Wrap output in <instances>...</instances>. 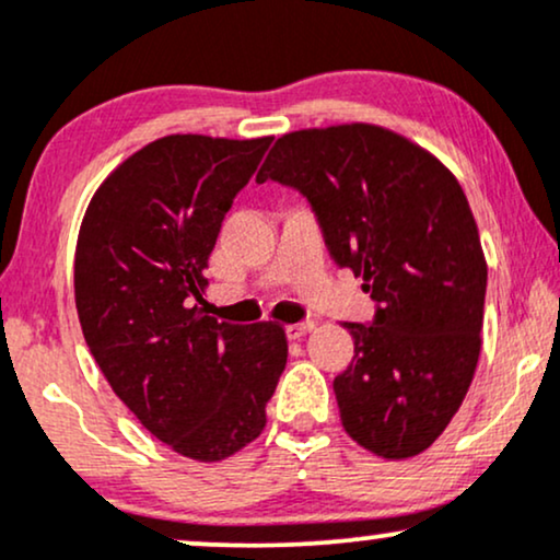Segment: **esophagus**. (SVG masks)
I'll list each match as a JSON object with an SVG mask.
<instances>
[{"label": "esophagus", "instance_id": "1", "mask_svg": "<svg viewBox=\"0 0 560 560\" xmlns=\"http://www.w3.org/2000/svg\"><path fill=\"white\" fill-rule=\"evenodd\" d=\"M313 329H316V324H313V320H300V324L287 326V337L289 339H302L305 334H311Z\"/></svg>", "mask_w": 560, "mask_h": 560}]
</instances>
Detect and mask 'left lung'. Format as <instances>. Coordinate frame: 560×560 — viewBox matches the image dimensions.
Wrapping results in <instances>:
<instances>
[{"label": "left lung", "instance_id": "left-lung-1", "mask_svg": "<svg viewBox=\"0 0 560 560\" xmlns=\"http://www.w3.org/2000/svg\"><path fill=\"white\" fill-rule=\"evenodd\" d=\"M300 191L339 268L363 276L369 324L334 378L345 432L382 458L427 450L477 371L487 262L468 199L440 160L378 126L294 131L255 178Z\"/></svg>", "mask_w": 560, "mask_h": 560}]
</instances>
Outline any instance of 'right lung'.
<instances>
[{"mask_svg":"<svg viewBox=\"0 0 560 560\" xmlns=\"http://www.w3.org/2000/svg\"><path fill=\"white\" fill-rule=\"evenodd\" d=\"M271 139L176 133L115 168L83 215L75 307L115 395L186 458L213 464L266 427L287 365L276 324L205 316L202 271Z\"/></svg>","mask_w":560,"mask_h":560,"instance_id":"right-lung-1","label":"right lung"}]
</instances>
